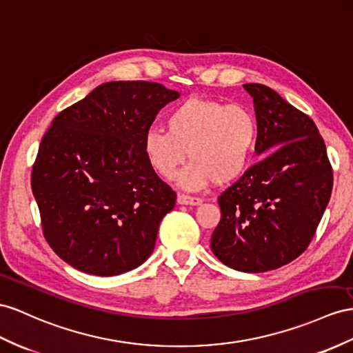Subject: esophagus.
Instances as JSON below:
<instances>
[{
	"mask_svg": "<svg viewBox=\"0 0 353 353\" xmlns=\"http://www.w3.org/2000/svg\"><path fill=\"white\" fill-rule=\"evenodd\" d=\"M177 203L179 204H185V205H200L203 203V198H200V196H191V195H186V194H179Z\"/></svg>",
	"mask_w": 353,
	"mask_h": 353,
	"instance_id": "1",
	"label": "esophagus"
}]
</instances>
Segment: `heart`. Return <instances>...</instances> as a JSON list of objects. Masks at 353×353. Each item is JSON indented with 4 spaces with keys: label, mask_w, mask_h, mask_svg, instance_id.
I'll list each match as a JSON object with an SVG mask.
<instances>
[{
    "label": "heart",
    "mask_w": 353,
    "mask_h": 353,
    "mask_svg": "<svg viewBox=\"0 0 353 353\" xmlns=\"http://www.w3.org/2000/svg\"><path fill=\"white\" fill-rule=\"evenodd\" d=\"M167 131L152 128L143 139V153L162 179H173L188 157L192 162L177 176L191 191L232 182L245 173L258 141V121L243 104L189 98L170 110Z\"/></svg>",
    "instance_id": "obj_1"
}]
</instances>
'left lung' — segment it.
Masks as SVG:
<instances>
[{"label": "left lung", "instance_id": "obj_1", "mask_svg": "<svg viewBox=\"0 0 353 353\" xmlns=\"http://www.w3.org/2000/svg\"><path fill=\"white\" fill-rule=\"evenodd\" d=\"M243 88L254 98L255 150L267 155L218 196L210 246L225 265L264 273L309 248L330 201L332 167L309 116L265 85Z\"/></svg>", "mask_w": 353, "mask_h": 353}]
</instances>
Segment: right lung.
<instances>
[{"instance_id": "right-lung-1", "label": "right lung", "mask_w": 353, "mask_h": 353, "mask_svg": "<svg viewBox=\"0 0 353 353\" xmlns=\"http://www.w3.org/2000/svg\"><path fill=\"white\" fill-rule=\"evenodd\" d=\"M177 97L155 82H108L53 117L31 188L44 239L71 267L116 276L150 256L177 195L150 168L143 139Z\"/></svg>"}]
</instances>
